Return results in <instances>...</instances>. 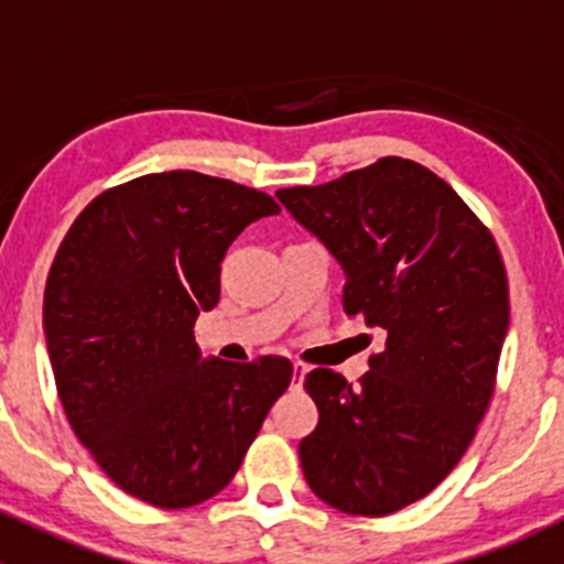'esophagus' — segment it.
<instances>
[{
	"label": "esophagus",
	"instance_id": "obj_1",
	"mask_svg": "<svg viewBox=\"0 0 564 564\" xmlns=\"http://www.w3.org/2000/svg\"><path fill=\"white\" fill-rule=\"evenodd\" d=\"M305 373H308V366H303V362H294L292 366V388L300 390V384H303Z\"/></svg>",
	"mask_w": 564,
	"mask_h": 564
}]
</instances>
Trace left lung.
I'll return each instance as SVG.
<instances>
[{"instance_id": "obj_1", "label": "left lung", "mask_w": 564, "mask_h": 564, "mask_svg": "<svg viewBox=\"0 0 564 564\" xmlns=\"http://www.w3.org/2000/svg\"><path fill=\"white\" fill-rule=\"evenodd\" d=\"M278 198L344 270L346 314L384 335L357 388L305 377V480L335 510L390 516L451 475L486 414L510 324L502 256L442 176L403 158Z\"/></svg>"}]
</instances>
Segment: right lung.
<instances>
[{
  "mask_svg": "<svg viewBox=\"0 0 564 564\" xmlns=\"http://www.w3.org/2000/svg\"><path fill=\"white\" fill-rule=\"evenodd\" d=\"M267 193L198 172H163L100 193L51 264L43 333L78 442L130 497L193 508L240 469L286 357L204 360L193 338L220 297V261Z\"/></svg>",
  "mask_w": 564,
  "mask_h": 564,
  "instance_id": "add662e5",
  "label": "right lung"
}]
</instances>
